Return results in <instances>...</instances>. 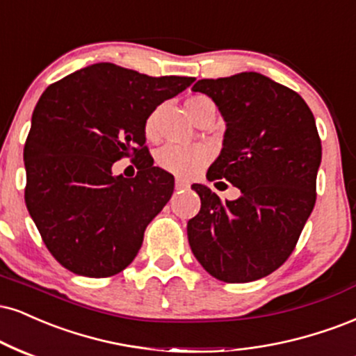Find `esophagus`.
<instances>
[{
	"instance_id": "1",
	"label": "esophagus",
	"mask_w": 356,
	"mask_h": 356,
	"mask_svg": "<svg viewBox=\"0 0 356 356\" xmlns=\"http://www.w3.org/2000/svg\"><path fill=\"white\" fill-rule=\"evenodd\" d=\"M186 187H189V181H186L182 177L175 179V189H186Z\"/></svg>"
}]
</instances>
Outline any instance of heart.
<instances>
[{
	"label": "heart",
	"instance_id": "b5f03b06",
	"mask_svg": "<svg viewBox=\"0 0 356 356\" xmlns=\"http://www.w3.org/2000/svg\"><path fill=\"white\" fill-rule=\"evenodd\" d=\"M207 104H212L207 97L195 96L187 101L186 108L191 118L194 119L197 111L202 108V106H207ZM156 119H157V114L156 113L151 114L144 126L145 136H147V139L151 140H154L157 137ZM209 159H211V151H209V147H205L202 144H167L162 149H159V152H157L156 156L157 165H159L161 169L186 179L194 177V175L199 172L205 164H207Z\"/></svg>",
	"mask_w": 356,
	"mask_h": 356
}]
</instances>
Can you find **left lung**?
<instances>
[{"instance_id":"obj_1","label":"left lung","mask_w":356,"mask_h":356,"mask_svg":"<svg viewBox=\"0 0 356 356\" xmlns=\"http://www.w3.org/2000/svg\"><path fill=\"white\" fill-rule=\"evenodd\" d=\"M225 121L222 151L209 181L225 179L235 200L194 184L200 212L187 222L199 264L229 284L259 280L277 270L297 245L316 199L322 143L300 94L259 72L200 79Z\"/></svg>"}]
</instances>
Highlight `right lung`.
Instances as JSON below:
<instances>
[{"label": "right lung", "mask_w": 356, "mask_h": 356, "mask_svg": "<svg viewBox=\"0 0 356 356\" xmlns=\"http://www.w3.org/2000/svg\"><path fill=\"white\" fill-rule=\"evenodd\" d=\"M194 81L97 63L42 92L24 144V200L64 268L102 278L134 260L174 192V175L154 167L145 147V121ZM131 155L136 177L114 176L113 162Z\"/></svg>", "instance_id": "right-lung-1"}]
</instances>
